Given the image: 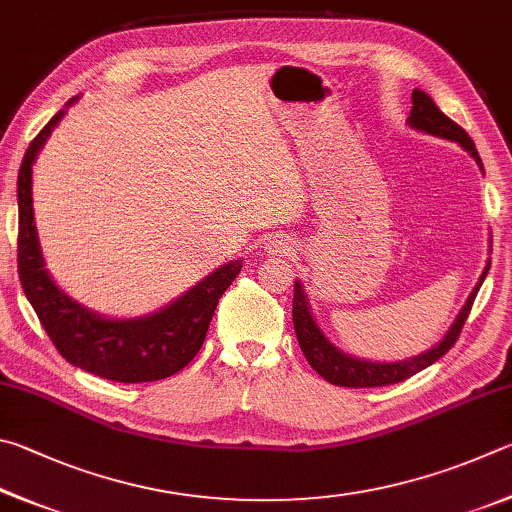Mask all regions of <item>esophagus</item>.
<instances>
[{"label":"esophagus","mask_w":512,"mask_h":512,"mask_svg":"<svg viewBox=\"0 0 512 512\" xmlns=\"http://www.w3.org/2000/svg\"><path fill=\"white\" fill-rule=\"evenodd\" d=\"M267 251H270V254H290L292 242L283 240V238H274L267 242Z\"/></svg>","instance_id":"obj_1"}]
</instances>
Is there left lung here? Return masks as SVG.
Segmentation results:
<instances>
[{
    "label": "left lung",
    "instance_id": "obj_1",
    "mask_svg": "<svg viewBox=\"0 0 512 512\" xmlns=\"http://www.w3.org/2000/svg\"><path fill=\"white\" fill-rule=\"evenodd\" d=\"M411 114H409V123L411 128L423 130L427 134H434V137H443L461 143V146L470 152V155L477 159V164L481 166V157L477 148H474V141L470 139V134L465 132L459 123H454L452 119L438 110L436 103L429 98L425 92L420 89H414L411 94ZM483 170V166H481ZM490 270V265H486L481 279L477 283V288L472 290V294L465 301L463 310L459 312V317L450 328V333L443 337V342L434 346L432 351H427L423 355L414 357V360H405V362H393V364H375V362H364V360H355V357H348L344 353H339L337 348L328 342V339L321 335V330L317 328L315 319L310 315L308 301H306V292H303L301 283H294V301H292V319H294V333H297L299 346L306 360L310 362L312 369H315L321 378L328 380L330 384H337V387H348V389H369V387H387V384H396L411 378L418 371L427 369L429 364H434L436 360L450 351V348L456 344L459 339L465 319H468L472 303L477 299V292L481 288L483 279Z\"/></svg>",
    "mask_w": 512,
    "mask_h": 512
}]
</instances>
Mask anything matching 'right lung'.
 <instances>
[{"label": "right lung", "instance_id": "obj_1", "mask_svg": "<svg viewBox=\"0 0 512 512\" xmlns=\"http://www.w3.org/2000/svg\"><path fill=\"white\" fill-rule=\"evenodd\" d=\"M60 116L62 110L29 143L17 175V272L26 299L58 353L78 369L125 384L170 378L202 348L215 306L240 274L242 263L222 265L168 308L143 319H103L65 297L44 270L31 197V166Z\"/></svg>", "mask_w": 512, "mask_h": 512}]
</instances>
